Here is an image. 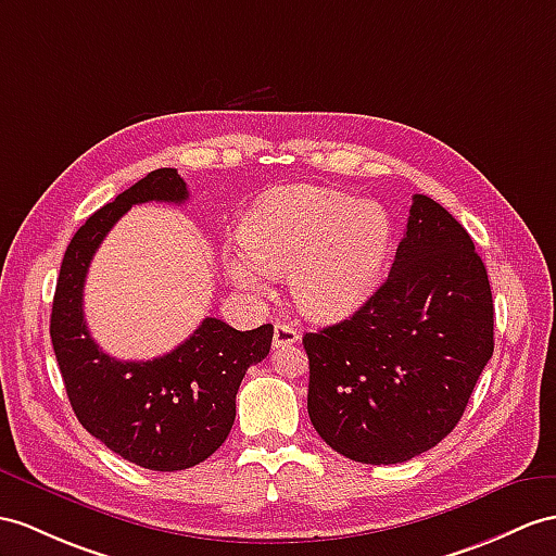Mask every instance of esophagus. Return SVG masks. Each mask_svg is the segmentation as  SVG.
<instances>
[{"label":"esophagus","mask_w":556,"mask_h":556,"mask_svg":"<svg viewBox=\"0 0 556 556\" xmlns=\"http://www.w3.org/2000/svg\"><path fill=\"white\" fill-rule=\"evenodd\" d=\"M294 342H300V332H296L288 323H276L274 349H286V346H292Z\"/></svg>","instance_id":"esophagus-1"}]
</instances>
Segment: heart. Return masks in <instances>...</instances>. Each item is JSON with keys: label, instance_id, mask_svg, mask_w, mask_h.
<instances>
[{"label": "heart", "instance_id": "heart-1", "mask_svg": "<svg viewBox=\"0 0 556 556\" xmlns=\"http://www.w3.org/2000/svg\"><path fill=\"white\" fill-rule=\"evenodd\" d=\"M391 242V219L370 200L318 186H290L260 200L228 254L238 288L264 292L288 276L294 304L318 320L342 318L372 294Z\"/></svg>", "mask_w": 556, "mask_h": 556}]
</instances>
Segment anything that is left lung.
Here are the masks:
<instances>
[{
    "instance_id": "8db88e82",
    "label": "left lung",
    "mask_w": 556,
    "mask_h": 556,
    "mask_svg": "<svg viewBox=\"0 0 556 556\" xmlns=\"http://www.w3.org/2000/svg\"><path fill=\"white\" fill-rule=\"evenodd\" d=\"M302 342L308 417L332 451L396 465L434 448L493 356L491 282L463 224L415 195L380 290Z\"/></svg>"
}]
</instances>
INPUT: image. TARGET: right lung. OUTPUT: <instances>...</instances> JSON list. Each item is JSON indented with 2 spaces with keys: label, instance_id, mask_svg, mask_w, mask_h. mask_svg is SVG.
I'll list each match as a JSON object with an SVG mask.
<instances>
[{
  "label": "right lung",
  "instance_id": "obj_1",
  "mask_svg": "<svg viewBox=\"0 0 556 556\" xmlns=\"http://www.w3.org/2000/svg\"><path fill=\"white\" fill-rule=\"evenodd\" d=\"M176 169H155L79 226L65 250L51 308V344L73 410L91 437L153 471L200 465L226 441L248 368L268 356L274 325L240 332L205 318L174 351L153 361H117L91 340L85 278L108 231L141 202H186Z\"/></svg>",
  "mask_w": 556,
  "mask_h": 556
}]
</instances>
